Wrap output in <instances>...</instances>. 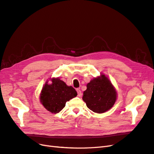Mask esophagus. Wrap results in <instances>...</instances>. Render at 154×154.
Segmentation results:
<instances>
[{"mask_svg": "<svg viewBox=\"0 0 154 154\" xmlns=\"http://www.w3.org/2000/svg\"><path fill=\"white\" fill-rule=\"evenodd\" d=\"M76 91L78 92V96L79 97H81L82 95V91H80V89H79V88L76 89Z\"/></svg>", "mask_w": 154, "mask_h": 154, "instance_id": "esophagus-1", "label": "esophagus"}]
</instances>
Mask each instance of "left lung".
<instances>
[{
	"mask_svg": "<svg viewBox=\"0 0 154 154\" xmlns=\"http://www.w3.org/2000/svg\"><path fill=\"white\" fill-rule=\"evenodd\" d=\"M116 92L110 81L104 75L94 78L87 85L83 100L92 111L102 113L113 107Z\"/></svg>",
	"mask_w": 154,
	"mask_h": 154,
	"instance_id": "obj_1",
	"label": "left lung"
}]
</instances>
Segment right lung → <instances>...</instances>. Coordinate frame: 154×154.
Listing matches in <instances>:
<instances>
[{"instance_id":"1","label":"right lung","mask_w":154,"mask_h":154,"mask_svg":"<svg viewBox=\"0 0 154 154\" xmlns=\"http://www.w3.org/2000/svg\"><path fill=\"white\" fill-rule=\"evenodd\" d=\"M52 83H47L41 91L40 100L44 107L51 113H58L65 107L66 103L76 97V90L67 86L59 78H53Z\"/></svg>"}]
</instances>
